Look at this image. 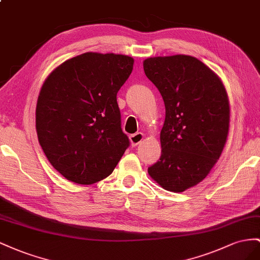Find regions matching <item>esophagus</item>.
I'll return each instance as SVG.
<instances>
[{
    "mask_svg": "<svg viewBox=\"0 0 260 260\" xmlns=\"http://www.w3.org/2000/svg\"><path fill=\"white\" fill-rule=\"evenodd\" d=\"M143 139H144L143 133H136V134H133L129 136V140L133 147H136Z\"/></svg>",
    "mask_w": 260,
    "mask_h": 260,
    "instance_id": "obj_1",
    "label": "esophagus"
}]
</instances>
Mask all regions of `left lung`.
<instances>
[{
  "label": "left lung",
  "mask_w": 260,
  "mask_h": 260,
  "mask_svg": "<svg viewBox=\"0 0 260 260\" xmlns=\"http://www.w3.org/2000/svg\"><path fill=\"white\" fill-rule=\"evenodd\" d=\"M144 71L166 106L161 157L148 173L162 188L181 192L202 182L223 151L230 126L228 93L217 74L194 56L149 57Z\"/></svg>",
  "instance_id": "8db88e82"
}]
</instances>
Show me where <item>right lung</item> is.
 <instances>
[{
    "instance_id": "1",
    "label": "right lung",
    "mask_w": 260,
    "mask_h": 260,
    "mask_svg": "<svg viewBox=\"0 0 260 260\" xmlns=\"http://www.w3.org/2000/svg\"><path fill=\"white\" fill-rule=\"evenodd\" d=\"M133 65L127 55L87 52L63 62L44 80L36 108L37 135L66 180L90 185L106 179L127 149L116 94Z\"/></svg>"
}]
</instances>
